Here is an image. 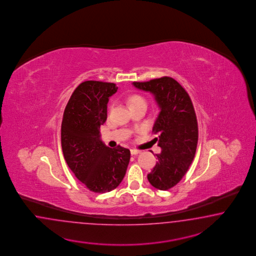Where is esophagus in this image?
<instances>
[{
    "label": "esophagus",
    "instance_id": "esophagus-1",
    "mask_svg": "<svg viewBox=\"0 0 256 256\" xmlns=\"http://www.w3.org/2000/svg\"><path fill=\"white\" fill-rule=\"evenodd\" d=\"M130 153H132V155H138L142 153V151H140L138 149H130Z\"/></svg>",
    "mask_w": 256,
    "mask_h": 256
}]
</instances>
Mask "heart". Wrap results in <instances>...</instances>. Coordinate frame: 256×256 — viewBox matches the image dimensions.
Returning <instances> with one entry per match:
<instances>
[{
  "label": "heart",
  "instance_id": "b5f03b06",
  "mask_svg": "<svg viewBox=\"0 0 256 256\" xmlns=\"http://www.w3.org/2000/svg\"><path fill=\"white\" fill-rule=\"evenodd\" d=\"M128 103H130V106H134V105L144 104V103L146 104V100H144L142 96H140L139 94H133V96H132L130 98Z\"/></svg>",
  "mask_w": 256,
  "mask_h": 256
}]
</instances>
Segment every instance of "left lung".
Segmentation results:
<instances>
[{
	"label": "left lung",
	"instance_id": "8db88e82",
	"mask_svg": "<svg viewBox=\"0 0 256 256\" xmlns=\"http://www.w3.org/2000/svg\"><path fill=\"white\" fill-rule=\"evenodd\" d=\"M137 89L154 94L160 114L153 126L158 146V162L148 174L150 184L160 190L176 186L194 160L197 142L198 124L192 100L186 90L170 77L149 82H134Z\"/></svg>",
	"mask_w": 256,
	"mask_h": 256
}]
</instances>
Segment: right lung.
<instances>
[{"instance_id": "1", "label": "right lung", "mask_w": 256, "mask_h": 256, "mask_svg": "<svg viewBox=\"0 0 256 256\" xmlns=\"http://www.w3.org/2000/svg\"><path fill=\"white\" fill-rule=\"evenodd\" d=\"M112 82L86 80L75 89L64 112L61 142L70 170L91 192L104 194L119 186L130 160V151L110 148L100 140L107 119L108 98L116 93Z\"/></svg>"}]
</instances>
